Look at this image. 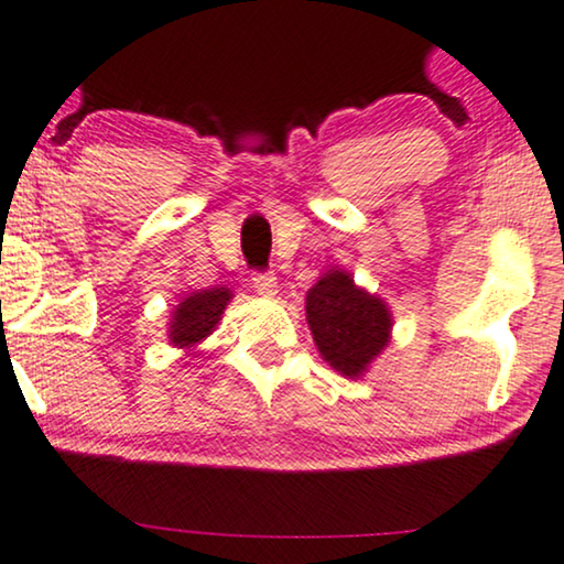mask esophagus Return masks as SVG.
<instances>
[{
	"mask_svg": "<svg viewBox=\"0 0 564 564\" xmlns=\"http://www.w3.org/2000/svg\"><path fill=\"white\" fill-rule=\"evenodd\" d=\"M252 283H254V291L260 296H268L270 300V296L278 294V278L273 273H254Z\"/></svg>",
	"mask_w": 564,
	"mask_h": 564,
	"instance_id": "obj_1",
	"label": "esophagus"
}]
</instances>
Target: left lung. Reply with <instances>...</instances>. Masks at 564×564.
Wrapping results in <instances>:
<instances>
[{
	"label": "left lung",
	"mask_w": 564,
	"mask_h": 564,
	"mask_svg": "<svg viewBox=\"0 0 564 564\" xmlns=\"http://www.w3.org/2000/svg\"><path fill=\"white\" fill-rule=\"evenodd\" d=\"M307 323L317 351L330 368L359 378L391 338V310L355 278L330 268L307 291Z\"/></svg>",
	"instance_id": "1"
}]
</instances>
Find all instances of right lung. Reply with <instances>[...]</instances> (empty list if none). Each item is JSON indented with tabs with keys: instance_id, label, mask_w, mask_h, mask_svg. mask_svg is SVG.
Returning <instances> with one entry per match:
<instances>
[{
	"instance_id": "right-lung-1",
	"label": "right lung",
	"mask_w": 564,
	"mask_h": 564,
	"mask_svg": "<svg viewBox=\"0 0 564 564\" xmlns=\"http://www.w3.org/2000/svg\"><path fill=\"white\" fill-rule=\"evenodd\" d=\"M230 300H234L230 289L215 286L194 291L181 304H175L171 328H167V338H171L173 347L192 349L205 341L215 330V325L220 323L223 310Z\"/></svg>"
}]
</instances>
